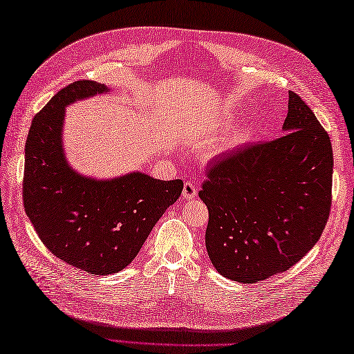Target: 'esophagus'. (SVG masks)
<instances>
[{"instance_id": "1", "label": "esophagus", "mask_w": 354, "mask_h": 354, "mask_svg": "<svg viewBox=\"0 0 354 354\" xmlns=\"http://www.w3.org/2000/svg\"><path fill=\"white\" fill-rule=\"evenodd\" d=\"M196 193H198V189H196V185H194V183H192V181H187V183L184 184L183 196H184L185 199H193V198H196Z\"/></svg>"}]
</instances>
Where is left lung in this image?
Here are the masks:
<instances>
[{"mask_svg": "<svg viewBox=\"0 0 354 354\" xmlns=\"http://www.w3.org/2000/svg\"><path fill=\"white\" fill-rule=\"evenodd\" d=\"M284 135L213 158L199 198L221 275L255 283L284 272L318 242L332 207L333 152L312 109L289 91Z\"/></svg>", "mask_w": 354, "mask_h": 354, "instance_id": "1", "label": "left lung"}]
</instances>
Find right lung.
Returning <instances> with one entry per match:
<instances>
[{
    "label": "right lung",
    "instance_id": "right-lung-1",
    "mask_svg": "<svg viewBox=\"0 0 354 354\" xmlns=\"http://www.w3.org/2000/svg\"><path fill=\"white\" fill-rule=\"evenodd\" d=\"M109 93L106 85L77 80L37 112L26 142L22 199L26 214L51 254L94 275L124 269L149 232L183 193V181H161L141 171L114 179L80 175L62 146L65 106Z\"/></svg>",
    "mask_w": 354,
    "mask_h": 354
}]
</instances>
